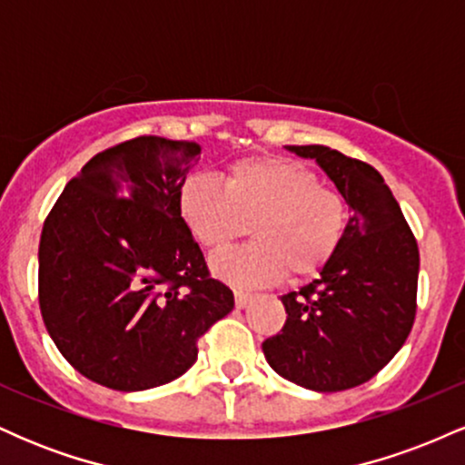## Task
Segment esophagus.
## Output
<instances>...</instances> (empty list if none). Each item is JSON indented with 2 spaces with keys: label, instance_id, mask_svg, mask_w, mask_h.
<instances>
[{
  "label": "esophagus",
  "instance_id": "34e87169",
  "mask_svg": "<svg viewBox=\"0 0 465 465\" xmlns=\"http://www.w3.org/2000/svg\"><path fill=\"white\" fill-rule=\"evenodd\" d=\"M233 297H236V308H240V311H242V308H247L251 300H253V295H249V292H242V291L233 292Z\"/></svg>",
  "mask_w": 465,
  "mask_h": 465
}]
</instances>
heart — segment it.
Wrapping results in <instances>:
<instances>
[{
  "mask_svg": "<svg viewBox=\"0 0 465 465\" xmlns=\"http://www.w3.org/2000/svg\"><path fill=\"white\" fill-rule=\"evenodd\" d=\"M179 216L205 249H223L251 225L253 244L210 260L218 280L260 288L311 277L334 258L348 232L343 194L319 183L306 165L282 157H251L227 170V179L194 173L179 190Z\"/></svg>",
  "mask_w": 465,
  "mask_h": 465,
  "instance_id": "obj_1",
  "label": "heart"
}]
</instances>
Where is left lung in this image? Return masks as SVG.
Returning <instances> with one entry per match:
<instances>
[{
    "label": "left lung",
    "instance_id": "left-lung-1",
    "mask_svg": "<svg viewBox=\"0 0 465 465\" xmlns=\"http://www.w3.org/2000/svg\"><path fill=\"white\" fill-rule=\"evenodd\" d=\"M314 159L351 210L343 244L311 284L282 297L286 323L262 343L286 381L330 393L362 385L413 328L420 251L376 168L328 146H286Z\"/></svg>",
    "mask_w": 465,
    "mask_h": 465
}]
</instances>
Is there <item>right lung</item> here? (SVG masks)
I'll return each instance as SVG.
<instances>
[{
	"instance_id": "1",
	"label": "right lung",
	"mask_w": 465,
	"mask_h": 465,
	"mask_svg": "<svg viewBox=\"0 0 465 465\" xmlns=\"http://www.w3.org/2000/svg\"><path fill=\"white\" fill-rule=\"evenodd\" d=\"M196 142L135 137L98 153L58 196L39 244L44 323L74 370L117 391L183 376L233 311L179 216Z\"/></svg>"
}]
</instances>
